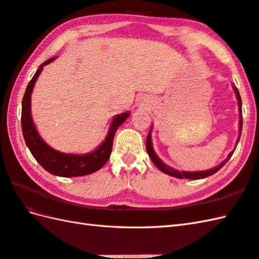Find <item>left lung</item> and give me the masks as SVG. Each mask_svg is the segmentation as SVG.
Here are the masks:
<instances>
[{"label":"left lung","instance_id":"left-lung-1","mask_svg":"<svg viewBox=\"0 0 259 259\" xmlns=\"http://www.w3.org/2000/svg\"><path fill=\"white\" fill-rule=\"evenodd\" d=\"M233 88H234V91L236 93V98H237V101H238V109H239V134H238V138L237 140H236V146L238 145L239 142V139H240V135H241V129H243V112H241V99H240V95H239V91L237 88L235 87V84H233ZM152 128L153 125L150 126V131L149 134H148V137H147V140H146V149H147V152L148 155H149L150 159L152 160V162L156 164V167L160 170V171H162L163 174H167L169 176H172V177H176V178H179V179H202V178H206V177H209V176H211L213 174H216L218 170H221L223 168V166L225 163H226L230 157L233 156V153L236 149V146L234 148L233 151L229 152V155L227 156V158L225 159V160L223 162H221L218 164V166L213 167L211 169H208V170H200V171H179V170L177 169H174L170 166H168V164L164 163L160 158H159L157 155L155 150H153V147H152V140H151V131H152Z\"/></svg>","mask_w":259,"mask_h":259}]
</instances>
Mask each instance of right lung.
<instances>
[{
	"label": "right lung",
	"mask_w": 259,
	"mask_h": 259,
	"mask_svg": "<svg viewBox=\"0 0 259 259\" xmlns=\"http://www.w3.org/2000/svg\"><path fill=\"white\" fill-rule=\"evenodd\" d=\"M56 58L49 59L48 61L42 63L26 87L23 100H22V133H23L25 144L30 149L32 156L48 172L59 176V177H80V176L96 172L106 164L110 155H111L115 131L128 119L130 112L126 111L114 115L111 123H110L106 138L101 142V145H99L91 152L65 153L53 149L42 139L40 134L37 133L34 122H33L31 113V96L33 88H34L38 75L42 72L43 67L54 61Z\"/></svg>",
	"instance_id": "obj_1"
}]
</instances>
